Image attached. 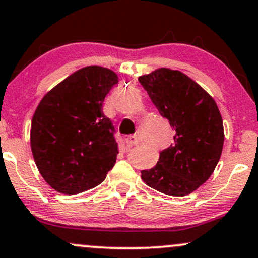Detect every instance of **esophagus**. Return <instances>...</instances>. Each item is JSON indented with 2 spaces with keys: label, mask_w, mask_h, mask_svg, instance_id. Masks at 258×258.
<instances>
[{
  "label": "esophagus",
  "mask_w": 258,
  "mask_h": 258,
  "mask_svg": "<svg viewBox=\"0 0 258 258\" xmlns=\"http://www.w3.org/2000/svg\"><path fill=\"white\" fill-rule=\"evenodd\" d=\"M126 143L128 146H137L140 143V140H138V136H136V135H132V136L126 138Z\"/></svg>",
  "instance_id": "1"
}]
</instances>
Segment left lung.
<instances>
[{"instance_id": "left-lung-1", "label": "left lung", "mask_w": 258, "mask_h": 258, "mask_svg": "<svg viewBox=\"0 0 258 258\" xmlns=\"http://www.w3.org/2000/svg\"><path fill=\"white\" fill-rule=\"evenodd\" d=\"M138 81L175 131L174 142L159 153L153 168L141 172V178L172 197L193 193L210 178L221 156L225 135L218 105L179 70L159 68Z\"/></svg>"}]
</instances>
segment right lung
<instances>
[{
  "label": "right lung",
  "mask_w": 258,
  "mask_h": 258,
  "mask_svg": "<svg viewBox=\"0 0 258 258\" xmlns=\"http://www.w3.org/2000/svg\"><path fill=\"white\" fill-rule=\"evenodd\" d=\"M118 83L99 65L81 68L43 96L32 117L31 148L40 175L61 194H78L105 180L118 146L102 104Z\"/></svg>",
  "instance_id": "add662e5"
}]
</instances>
